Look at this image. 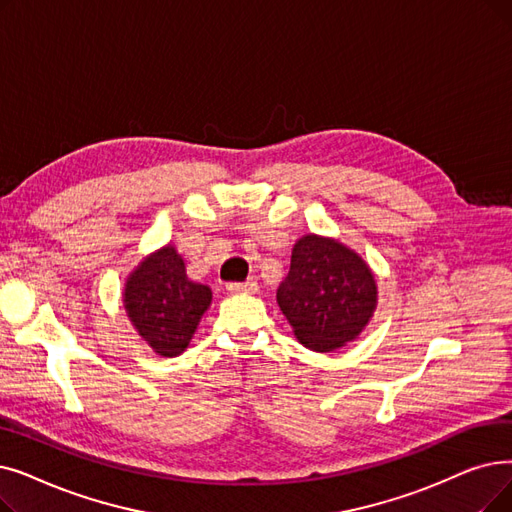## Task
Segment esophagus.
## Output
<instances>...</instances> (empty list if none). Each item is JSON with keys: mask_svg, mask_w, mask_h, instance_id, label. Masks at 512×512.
<instances>
[{"mask_svg": "<svg viewBox=\"0 0 512 512\" xmlns=\"http://www.w3.org/2000/svg\"><path fill=\"white\" fill-rule=\"evenodd\" d=\"M226 288H228V293H232V295H240V293H244V295H255V293L259 291V286H257V282H255V280H247V282H230Z\"/></svg>", "mask_w": 512, "mask_h": 512, "instance_id": "34e87169", "label": "esophagus"}]
</instances>
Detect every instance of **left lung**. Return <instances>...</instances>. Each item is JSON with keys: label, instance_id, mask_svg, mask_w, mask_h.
Segmentation results:
<instances>
[{"label": "left lung", "instance_id": "8db88e82", "mask_svg": "<svg viewBox=\"0 0 512 512\" xmlns=\"http://www.w3.org/2000/svg\"><path fill=\"white\" fill-rule=\"evenodd\" d=\"M276 301L297 341L328 353L362 335L379 303V286L360 253L337 238L305 234L295 242Z\"/></svg>", "mask_w": 512, "mask_h": 512}]
</instances>
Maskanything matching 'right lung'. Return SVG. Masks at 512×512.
<instances>
[{"label":"right lung","instance_id":"obj_1","mask_svg":"<svg viewBox=\"0 0 512 512\" xmlns=\"http://www.w3.org/2000/svg\"><path fill=\"white\" fill-rule=\"evenodd\" d=\"M213 299L207 284L186 274V263L173 244L146 255L123 286L125 314L148 347L175 358L188 349Z\"/></svg>","mask_w":512,"mask_h":512}]
</instances>
